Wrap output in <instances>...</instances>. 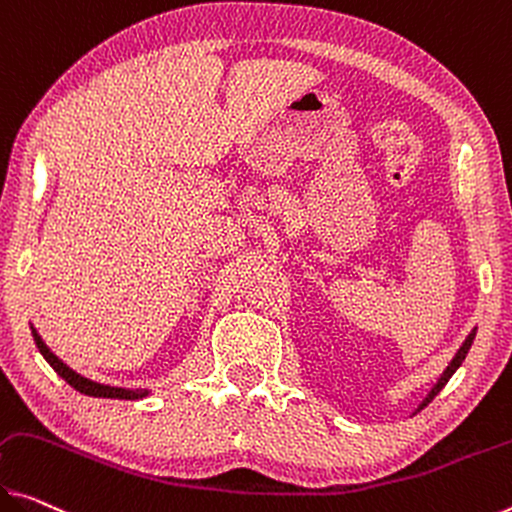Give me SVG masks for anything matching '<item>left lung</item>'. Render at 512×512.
Returning a JSON list of instances; mask_svg holds the SVG:
<instances>
[{
    "label": "left lung",
    "instance_id": "obj_1",
    "mask_svg": "<svg viewBox=\"0 0 512 512\" xmlns=\"http://www.w3.org/2000/svg\"><path fill=\"white\" fill-rule=\"evenodd\" d=\"M474 336H476V329H474V332H471L467 338H465V343H462L460 345V350L458 352H455V357L451 359V364H448L446 366V371L442 373V377H439V380H437V384H435V387H432V391L428 393V396H426V400H423V403L419 405V410H423V407H426L428 403H430V400L432 398H435L437 396V393L439 391H442L444 387H446V382L448 380H451V375L455 373V371H458V368L462 366V361H465V357H467V352H469V348H471V343H474Z\"/></svg>",
    "mask_w": 512,
    "mask_h": 512
}]
</instances>
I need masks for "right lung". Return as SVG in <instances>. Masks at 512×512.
<instances>
[{"label":"right lung","mask_w":512,"mask_h":512,"mask_svg":"<svg viewBox=\"0 0 512 512\" xmlns=\"http://www.w3.org/2000/svg\"><path fill=\"white\" fill-rule=\"evenodd\" d=\"M31 336H34L36 341V348L41 350V355L45 357L47 364H50L54 371H57L64 380L70 384V387L77 389L84 396H93V398H119V400H139L148 396V389H121V387H109V384H100V382H93L89 377H84L80 373H75L73 368H68L64 361H61L54 352L47 348L45 341L41 338V334L36 332L34 327H31Z\"/></svg>","instance_id":"1"}]
</instances>
